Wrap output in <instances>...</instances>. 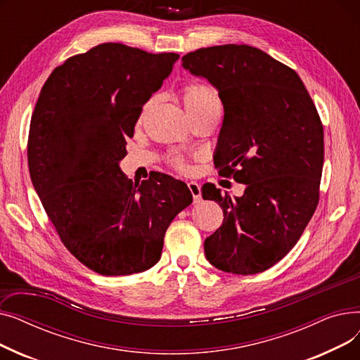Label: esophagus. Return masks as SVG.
Here are the masks:
<instances>
[{
  "mask_svg": "<svg viewBox=\"0 0 360 360\" xmlns=\"http://www.w3.org/2000/svg\"><path fill=\"white\" fill-rule=\"evenodd\" d=\"M188 188H190V191L193 194L194 202H200L201 201V188L197 182H188Z\"/></svg>",
  "mask_w": 360,
  "mask_h": 360,
  "instance_id": "obj_1",
  "label": "esophagus"
}]
</instances>
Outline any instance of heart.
<instances>
[{
	"mask_svg": "<svg viewBox=\"0 0 360 360\" xmlns=\"http://www.w3.org/2000/svg\"><path fill=\"white\" fill-rule=\"evenodd\" d=\"M181 98L182 102L185 105L186 112L190 113V117L194 118L200 113L209 112V110H216L220 109V101L216 90L204 83H198V82H193L188 83L185 86L181 87ZM153 103V99H150L144 103L143 109H141V115L140 120L144 118L146 112L148 110L150 105ZM167 163L172 166L178 172H188L190 170V165H188L186 159L184 156H181L179 153H172L167 156Z\"/></svg>",
	"mask_w": 360,
	"mask_h": 360,
	"instance_id": "obj_1",
	"label": "heart"
}]
</instances>
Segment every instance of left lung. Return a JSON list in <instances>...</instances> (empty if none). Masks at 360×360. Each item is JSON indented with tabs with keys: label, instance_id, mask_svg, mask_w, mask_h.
<instances>
[{
	"label": "left lung",
	"instance_id": "1",
	"mask_svg": "<svg viewBox=\"0 0 360 360\" xmlns=\"http://www.w3.org/2000/svg\"><path fill=\"white\" fill-rule=\"evenodd\" d=\"M182 67L217 89L224 117L214 165L247 185L235 198L202 185V198L224 216L204 240L205 257L226 273H261L295 247L316 209L323 122L296 71L258 48H201L184 55Z\"/></svg>",
	"mask_w": 360,
	"mask_h": 360
}]
</instances>
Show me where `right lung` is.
<instances>
[{
    "label": "right lung",
    "mask_w": 360,
    "mask_h": 360,
    "mask_svg": "<svg viewBox=\"0 0 360 360\" xmlns=\"http://www.w3.org/2000/svg\"><path fill=\"white\" fill-rule=\"evenodd\" d=\"M178 58L101 44L51 72L32 113L34 190L65 248L102 276L153 267L170 221L193 202L182 181L156 174L134 184L120 169L143 105Z\"/></svg>",
    "instance_id": "1"
}]
</instances>
